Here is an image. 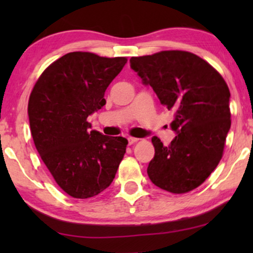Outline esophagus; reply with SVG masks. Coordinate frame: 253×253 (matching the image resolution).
Wrapping results in <instances>:
<instances>
[{"label": "esophagus", "mask_w": 253, "mask_h": 253, "mask_svg": "<svg viewBox=\"0 0 253 253\" xmlns=\"http://www.w3.org/2000/svg\"><path fill=\"white\" fill-rule=\"evenodd\" d=\"M139 140L138 138H134V137H129L127 138V141H129V145H132L134 143H137V141Z\"/></svg>", "instance_id": "34e87169"}]
</instances>
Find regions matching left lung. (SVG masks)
Segmentation results:
<instances>
[{"label": "left lung", "instance_id": "obj_1", "mask_svg": "<svg viewBox=\"0 0 253 253\" xmlns=\"http://www.w3.org/2000/svg\"><path fill=\"white\" fill-rule=\"evenodd\" d=\"M130 67L153 88L161 105L175 112L171 143L165 146L158 137L152 138L155 154L148 177L171 193L198 188L219 165L230 129L226 82L205 60L183 50L131 57Z\"/></svg>", "mask_w": 253, "mask_h": 253}]
</instances>
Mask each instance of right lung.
<instances>
[{"label": "right lung", "instance_id": "1", "mask_svg": "<svg viewBox=\"0 0 253 253\" xmlns=\"http://www.w3.org/2000/svg\"><path fill=\"white\" fill-rule=\"evenodd\" d=\"M126 62L86 51L65 54L31 92L27 112L34 145L55 182L74 198L108 188L126 153V138L89 130L87 117L106 105V89Z\"/></svg>", "mask_w": 253, "mask_h": 253}]
</instances>
